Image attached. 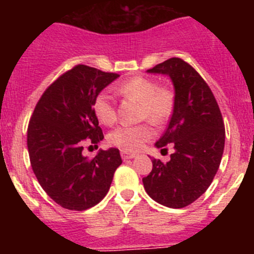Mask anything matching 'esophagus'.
Wrapping results in <instances>:
<instances>
[{"mask_svg": "<svg viewBox=\"0 0 254 254\" xmlns=\"http://www.w3.org/2000/svg\"><path fill=\"white\" fill-rule=\"evenodd\" d=\"M121 156H122L123 160H128V159H133L136 156V154L129 151H125V150H121Z\"/></svg>", "mask_w": 254, "mask_h": 254, "instance_id": "esophagus-1", "label": "esophagus"}]
</instances>
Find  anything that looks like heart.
Listing matches in <instances>:
<instances>
[{"label":"heart","mask_w":254,"mask_h":254,"mask_svg":"<svg viewBox=\"0 0 254 254\" xmlns=\"http://www.w3.org/2000/svg\"><path fill=\"white\" fill-rule=\"evenodd\" d=\"M116 91L126 99L136 100L141 104V120H147L155 126L163 125L170 117L174 108V94L168 86H161L152 78L145 76L121 82ZM93 112L102 125L111 126L117 120L116 105L111 96L102 91L94 98ZM154 136L149 125L120 126L108 134V142L125 151H138Z\"/></svg>","instance_id":"1"}]
</instances>
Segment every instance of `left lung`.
<instances>
[{"label":"left lung","mask_w":254,"mask_h":254,"mask_svg":"<svg viewBox=\"0 0 254 254\" xmlns=\"http://www.w3.org/2000/svg\"><path fill=\"white\" fill-rule=\"evenodd\" d=\"M169 75L174 85V109L167 131L155 145L174 152L170 160H152L142 178L150 197L160 205L182 208L202 196L214 179L225 145V127L214 94L193 67L173 57L147 69Z\"/></svg>","instance_id":"8db88e82"}]
</instances>
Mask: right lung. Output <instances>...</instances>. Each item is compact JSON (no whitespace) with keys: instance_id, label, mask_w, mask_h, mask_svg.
Here are the masks:
<instances>
[{"instance_id":"obj_1","label":"right lung","mask_w":254,"mask_h":254,"mask_svg":"<svg viewBox=\"0 0 254 254\" xmlns=\"http://www.w3.org/2000/svg\"><path fill=\"white\" fill-rule=\"evenodd\" d=\"M118 73L76 64L52 82L34 108L28 126V151L39 185L56 203L84 211L99 203L121 164L120 150L82 155L84 143L104 138L93 102Z\"/></svg>"}]
</instances>
